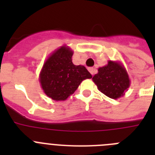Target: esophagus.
I'll return each mask as SVG.
<instances>
[{"instance_id": "obj_1", "label": "esophagus", "mask_w": 155, "mask_h": 155, "mask_svg": "<svg viewBox=\"0 0 155 155\" xmlns=\"http://www.w3.org/2000/svg\"><path fill=\"white\" fill-rule=\"evenodd\" d=\"M88 71H89V72H90V73H91L92 75L94 74V68H88Z\"/></svg>"}]
</instances>
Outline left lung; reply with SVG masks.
Wrapping results in <instances>:
<instances>
[{
    "instance_id": "left-lung-1",
    "label": "left lung",
    "mask_w": 155,
    "mask_h": 155,
    "mask_svg": "<svg viewBox=\"0 0 155 155\" xmlns=\"http://www.w3.org/2000/svg\"><path fill=\"white\" fill-rule=\"evenodd\" d=\"M92 80L101 92L113 99L124 95L130 85L127 70L118 61H108L107 65L98 68Z\"/></svg>"
}]
</instances>
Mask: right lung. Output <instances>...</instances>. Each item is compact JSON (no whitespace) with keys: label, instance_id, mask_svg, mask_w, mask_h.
<instances>
[{"label":"right lung","instance_id":"add662e5","mask_svg":"<svg viewBox=\"0 0 155 155\" xmlns=\"http://www.w3.org/2000/svg\"><path fill=\"white\" fill-rule=\"evenodd\" d=\"M73 50L63 46L50 55L39 74L45 94L55 101H64L74 94L82 81L92 78L85 67L72 62Z\"/></svg>","mask_w":155,"mask_h":155}]
</instances>
